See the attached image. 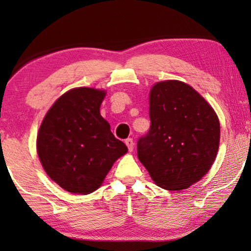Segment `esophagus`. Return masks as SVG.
I'll return each instance as SVG.
<instances>
[{
  "label": "esophagus",
  "instance_id": "esophagus-1",
  "mask_svg": "<svg viewBox=\"0 0 251 251\" xmlns=\"http://www.w3.org/2000/svg\"><path fill=\"white\" fill-rule=\"evenodd\" d=\"M125 144H126L127 148H128V151H133V150H134V141H133V138H127L126 141H125Z\"/></svg>",
  "mask_w": 251,
  "mask_h": 251
}]
</instances>
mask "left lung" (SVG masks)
I'll return each instance as SVG.
<instances>
[{
  "mask_svg": "<svg viewBox=\"0 0 251 251\" xmlns=\"http://www.w3.org/2000/svg\"><path fill=\"white\" fill-rule=\"evenodd\" d=\"M151 128L137 142L138 159L161 188L180 190L201 179L217 155L218 117L192 86L179 80L154 85Z\"/></svg>",
  "mask_w": 251,
  "mask_h": 251,
  "instance_id": "left-lung-1",
  "label": "left lung"
}]
</instances>
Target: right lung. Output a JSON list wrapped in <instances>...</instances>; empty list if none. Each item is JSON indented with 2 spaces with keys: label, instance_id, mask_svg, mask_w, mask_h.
<instances>
[{
  "label": "right lung",
  "instance_id": "obj_1",
  "mask_svg": "<svg viewBox=\"0 0 251 251\" xmlns=\"http://www.w3.org/2000/svg\"><path fill=\"white\" fill-rule=\"evenodd\" d=\"M104 91L74 88L55 101L37 135L45 172L63 189L86 195L101 185L113 164L127 152L100 114Z\"/></svg>",
  "mask_w": 251,
  "mask_h": 251
}]
</instances>
